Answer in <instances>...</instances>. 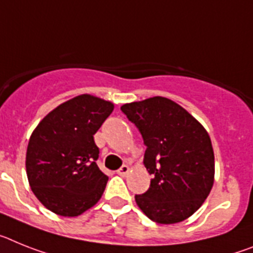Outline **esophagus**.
Wrapping results in <instances>:
<instances>
[{
    "label": "esophagus",
    "instance_id": "1",
    "mask_svg": "<svg viewBox=\"0 0 253 253\" xmlns=\"http://www.w3.org/2000/svg\"><path fill=\"white\" fill-rule=\"evenodd\" d=\"M128 172H129V167L128 166H122L117 170V174H120V175H122V177H125V175L128 174Z\"/></svg>",
    "mask_w": 253,
    "mask_h": 253
}]
</instances>
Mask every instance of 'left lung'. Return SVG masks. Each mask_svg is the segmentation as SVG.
<instances>
[{
    "mask_svg": "<svg viewBox=\"0 0 253 253\" xmlns=\"http://www.w3.org/2000/svg\"><path fill=\"white\" fill-rule=\"evenodd\" d=\"M146 146L144 166L153 175L136 204L159 224L183 221L199 210L214 183V151L203 125L163 96L121 107Z\"/></svg>",
    "mask_w": 253,
    "mask_h": 253,
    "instance_id": "8db88e82",
    "label": "left lung"
}]
</instances>
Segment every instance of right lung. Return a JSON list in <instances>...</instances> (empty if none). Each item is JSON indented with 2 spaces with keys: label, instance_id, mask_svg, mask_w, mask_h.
I'll return each instance as SVG.
<instances>
[{
  "label": "right lung",
  "instance_id": "right-lung-1",
  "mask_svg": "<svg viewBox=\"0 0 253 253\" xmlns=\"http://www.w3.org/2000/svg\"><path fill=\"white\" fill-rule=\"evenodd\" d=\"M114 105L83 94L39 122L26 150V174L37 199L61 216H78L95 205L108 177L98 168L94 135Z\"/></svg>",
  "mask_w": 253,
  "mask_h": 253
}]
</instances>
